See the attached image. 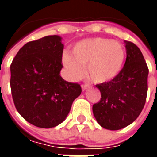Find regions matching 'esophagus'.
I'll return each instance as SVG.
<instances>
[{
    "instance_id": "34e87169",
    "label": "esophagus",
    "mask_w": 157,
    "mask_h": 157,
    "mask_svg": "<svg viewBox=\"0 0 157 157\" xmlns=\"http://www.w3.org/2000/svg\"><path fill=\"white\" fill-rule=\"evenodd\" d=\"M88 87H89V85H86V84H82V91H85V90H86Z\"/></svg>"
}]
</instances>
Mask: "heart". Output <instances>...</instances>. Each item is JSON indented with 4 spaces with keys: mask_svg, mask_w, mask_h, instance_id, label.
I'll return each instance as SVG.
<instances>
[{
    "mask_svg": "<svg viewBox=\"0 0 157 157\" xmlns=\"http://www.w3.org/2000/svg\"><path fill=\"white\" fill-rule=\"evenodd\" d=\"M71 55L65 53L63 65L70 78L77 80L84 73L96 83L112 82L124 67L125 49L122 44L103 38H94L78 42L71 49Z\"/></svg>",
    "mask_w": 157,
    "mask_h": 157,
    "instance_id": "1",
    "label": "heart"
}]
</instances>
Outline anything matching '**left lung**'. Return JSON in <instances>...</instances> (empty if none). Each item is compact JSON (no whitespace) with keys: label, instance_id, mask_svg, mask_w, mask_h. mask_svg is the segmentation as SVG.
I'll return each instance as SVG.
<instances>
[{"label":"left lung","instance_id":"8db88e82","mask_svg":"<svg viewBox=\"0 0 157 157\" xmlns=\"http://www.w3.org/2000/svg\"><path fill=\"white\" fill-rule=\"evenodd\" d=\"M126 60L119 75L112 82L98 84L101 99L92 112L102 128L118 130L135 121L144 108L147 96L149 70L140 49L124 41Z\"/></svg>","mask_w":157,"mask_h":157}]
</instances>
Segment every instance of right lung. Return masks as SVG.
Instances as JSON below:
<instances>
[{
  "instance_id": "add662e5",
  "label": "right lung",
  "mask_w": 157,
  "mask_h": 157,
  "mask_svg": "<svg viewBox=\"0 0 157 157\" xmlns=\"http://www.w3.org/2000/svg\"><path fill=\"white\" fill-rule=\"evenodd\" d=\"M64 45L58 35L27 43L11 64V90L17 112L39 128H53L68 115L82 87L62 78Z\"/></svg>"
}]
</instances>
